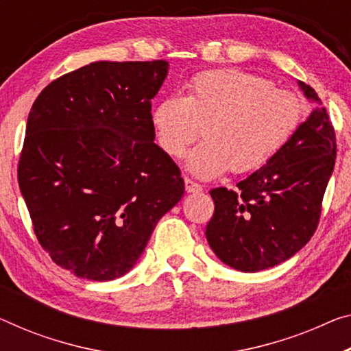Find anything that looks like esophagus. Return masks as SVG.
<instances>
[{
  "instance_id": "obj_1",
  "label": "esophagus",
  "mask_w": 351,
  "mask_h": 351,
  "mask_svg": "<svg viewBox=\"0 0 351 351\" xmlns=\"http://www.w3.org/2000/svg\"><path fill=\"white\" fill-rule=\"evenodd\" d=\"M185 190L186 193H201L202 186L199 185V183L193 182L191 179H188V177H185Z\"/></svg>"
}]
</instances>
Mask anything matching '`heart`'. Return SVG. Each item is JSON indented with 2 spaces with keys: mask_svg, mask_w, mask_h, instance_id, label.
<instances>
[{
  "mask_svg": "<svg viewBox=\"0 0 351 351\" xmlns=\"http://www.w3.org/2000/svg\"><path fill=\"white\" fill-rule=\"evenodd\" d=\"M296 94L237 69L196 75L186 97L169 95L152 110L160 147L174 158L201 136L207 141L188 155L186 168L199 179H215L267 165L293 136L303 119Z\"/></svg>",
  "mask_w": 351,
  "mask_h": 351,
  "instance_id": "b5f03b06",
  "label": "heart"
}]
</instances>
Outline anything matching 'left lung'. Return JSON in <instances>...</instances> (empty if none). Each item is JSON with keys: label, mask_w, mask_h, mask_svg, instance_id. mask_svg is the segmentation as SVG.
Segmentation results:
<instances>
[{"label": "left lung", "mask_w": 351, "mask_h": 351, "mask_svg": "<svg viewBox=\"0 0 351 351\" xmlns=\"http://www.w3.org/2000/svg\"><path fill=\"white\" fill-rule=\"evenodd\" d=\"M300 89L315 108L293 136L239 190L210 191L215 213L206 237L221 262L245 273L279 265L314 235L336 161V134L311 86Z\"/></svg>", "instance_id": "8db88e82"}]
</instances>
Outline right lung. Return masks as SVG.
Instances as JSON below:
<instances>
[{
  "instance_id": "obj_1",
  "label": "right lung",
  "mask_w": 351,
  "mask_h": 351,
  "mask_svg": "<svg viewBox=\"0 0 351 351\" xmlns=\"http://www.w3.org/2000/svg\"><path fill=\"white\" fill-rule=\"evenodd\" d=\"M168 69L161 59L97 61L51 82L31 108L20 191L39 243L75 276L130 271L185 193L150 119Z\"/></svg>"
}]
</instances>
